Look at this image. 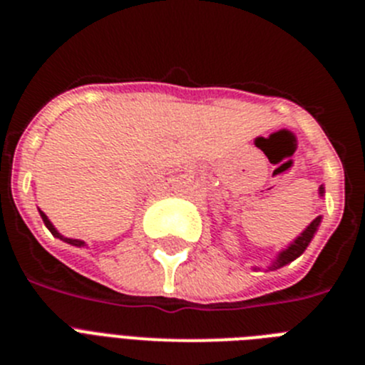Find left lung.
Returning a JSON list of instances; mask_svg holds the SVG:
<instances>
[{
  "mask_svg": "<svg viewBox=\"0 0 365 365\" xmlns=\"http://www.w3.org/2000/svg\"><path fill=\"white\" fill-rule=\"evenodd\" d=\"M324 193H325L324 186H320L322 197H324ZM320 222H322V215H318V217H316L314 221H312L311 225H309V227L305 228V230H303L302 234H299L298 237H296V240L285 248V250H282V252L278 254V257H276V261H274L270 269H279V267H285L287 263H291V261H294L296 257L302 256V254L305 252V248L309 247V243H311L312 237H314L316 230H318V227H320Z\"/></svg>",
  "mask_w": 365,
  "mask_h": 365,
  "instance_id": "8db88e82",
  "label": "left lung"
}]
</instances>
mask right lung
I'll return each instance as SVG.
<instances>
[{
  "mask_svg": "<svg viewBox=\"0 0 365 365\" xmlns=\"http://www.w3.org/2000/svg\"><path fill=\"white\" fill-rule=\"evenodd\" d=\"M40 215H41V219H43L45 227L49 228L51 234H53L54 237H60V240L66 241V243H69V245H73V247H83V245H86V243H83V241H80V240H71V237H63V235L60 234V232H58L56 228H54V225H53V222L49 221V217H47V215H45L43 212H41V210H40Z\"/></svg>",
  "mask_w": 365,
  "mask_h": 365,
  "instance_id": "obj_1",
  "label": "right lung"
}]
</instances>
